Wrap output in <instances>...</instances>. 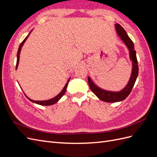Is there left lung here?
Returning a JSON list of instances; mask_svg holds the SVG:
<instances>
[{
	"instance_id": "8db88e82",
	"label": "left lung",
	"mask_w": 157,
	"mask_h": 157,
	"mask_svg": "<svg viewBox=\"0 0 157 157\" xmlns=\"http://www.w3.org/2000/svg\"><path fill=\"white\" fill-rule=\"evenodd\" d=\"M115 25L117 35L125 44L128 50H129L130 59L132 63V73L129 81H128L126 86L124 88L122 89L121 91L113 92L109 91V90H103L100 87H99L92 81V80L90 78V77H88L89 86L93 93L99 99H101V101L110 103L121 101L129 96V94H130L132 90V88L136 82L139 71L138 65H137V60L136 58V52L134 49V43H133V42L130 39V37L127 35L126 32L123 29V27L121 25H120L118 23H116Z\"/></svg>"
}]
</instances>
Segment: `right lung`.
Returning a JSON list of instances; mask_svg holds the SVG:
<instances>
[{
	"instance_id": "obj_1",
	"label": "right lung",
	"mask_w": 157,
	"mask_h": 157,
	"mask_svg": "<svg viewBox=\"0 0 157 157\" xmlns=\"http://www.w3.org/2000/svg\"><path fill=\"white\" fill-rule=\"evenodd\" d=\"M32 31H33V30H32ZM32 31L29 33V35H28L26 36L25 39L22 41V42H21V43L20 44V46H19V48H18V50H17V62H16V69H17V67H18L19 61H20V52H21V50L22 46H23V44H24L25 42V41H26V40L27 39L28 36H29V35L31 34V33L32 32ZM70 78H69L68 79L67 83L65 84V86L63 87V90H61V92H60L59 94L57 95L56 96H55V97H54V98H53L50 99H48V100H44V101H35V100H33V99H30V98H28V97L26 96V95L25 94V93H24V94L25 95L26 98H27L28 99H29V100H30L31 101H32L33 103H36V104H39V105H54V104H55L56 103L58 102V101L59 100V99H60L61 98H62V96H63L64 94L65 93V92H66V89H67V86H68V82H69V81Z\"/></svg>"
}]
</instances>
